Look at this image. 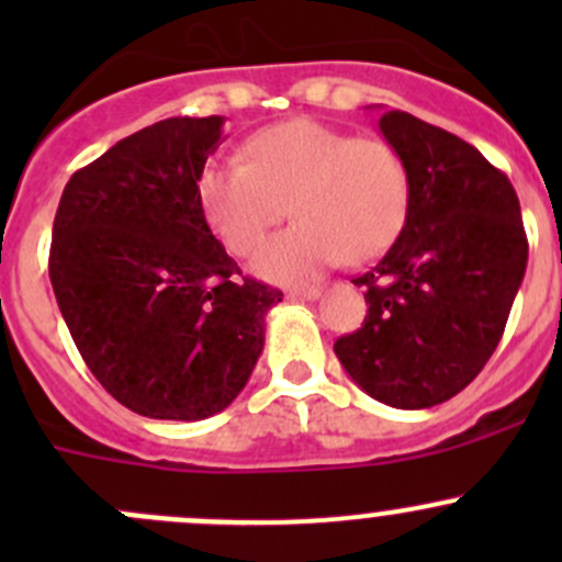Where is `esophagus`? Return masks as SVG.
I'll return each mask as SVG.
<instances>
[{
  "label": "esophagus",
  "instance_id": "34e87169",
  "mask_svg": "<svg viewBox=\"0 0 562 562\" xmlns=\"http://www.w3.org/2000/svg\"><path fill=\"white\" fill-rule=\"evenodd\" d=\"M321 296V288H293V291H288V299H302V302H315V299Z\"/></svg>",
  "mask_w": 562,
  "mask_h": 562
}]
</instances>
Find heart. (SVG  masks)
<instances>
[{
	"instance_id": "b5f03b06",
	"label": "heart",
	"mask_w": 562,
	"mask_h": 562,
	"mask_svg": "<svg viewBox=\"0 0 562 562\" xmlns=\"http://www.w3.org/2000/svg\"><path fill=\"white\" fill-rule=\"evenodd\" d=\"M247 157L209 162L198 190L209 225L234 255H247L291 206L299 223L252 258L263 280L302 285L342 258L364 263L405 225L411 179L389 140L293 119L260 130Z\"/></svg>"
}]
</instances>
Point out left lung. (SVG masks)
<instances>
[{
	"instance_id": "8db88e82",
	"label": "left lung",
	"mask_w": 562,
	"mask_h": 562,
	"mask_svg": "<svg viewBox=\"0 0 562 562\" xmlns=\"http://www.w3.org/2000/svg\"><path fill=\"white\" fill-rule=\"evenodd\" d=\"M411 203L400 236L367 274L364 323L334 342L378 402L422 411L459 394L490 361L527 266L512 181L475 146L405 111L381 113Z\"/></svg>"
}]
</instances>
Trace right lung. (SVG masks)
I'll return each instance as SVG.
<instances>
[{"instance_id":"obj_1","label":"right lung","mask_w":562,"mask_h":562,"mask_svg":"<svg viewBox=\"0 0 562 562\" xmlns=\"http://www.w3.org/2000/svg\"><path fill=\"white\" fill-rule=\"evenodd\" d=\"M223 116H173L76 171L61 192L48 274L92 375L124 407L198 422L228 407L263 350L282 291L241 277L201 203Z\"/></svg>"}]
</instances>
